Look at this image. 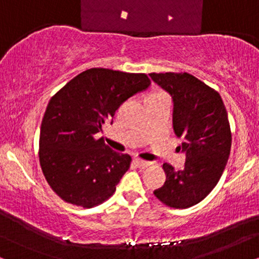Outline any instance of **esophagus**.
I'll list each match as a JSON object with an SVG mask.
<instances>
[{"label": "esophagus", "mask_w": 259, "mask_h": 259, "mask_svg": "<svg viewBox=\"0 0 259 259\" xmlns=\"http://www.w3.org/2000/svg\"><path fill=\"white\" fill-rule=\"evenodd\" d=\"M134 163H135L136 167H139V168H146L151 164V162H147V160H144L141 158H135L134 159Z\"/></svg>", "instance_id": "obj_1"}]
</instances>
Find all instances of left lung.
I'll return each mask as SVG.
<instances>
[{"label":"left lung","mask_w":259,"mask_h":259,"mask_svg":"<svg viewBox=\"0 0 259 259\" xmlns=\"http://www.w3.org/2000/svg\"><path fill=\"white\" fill-rule=\"evenodd\" d=\"M173 97V126L183 139L185 167L163 164L165 183L153 194L165 206L189 208L214 189L227 165L231 130L221 95L189 73H151ZM180 148V147H179Z\"/></svg>","instance_id":"left-lung-1"}]
</instances>
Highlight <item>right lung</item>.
<instances>
[{"instance_id":"obj_1","label":"right lung","mask_w":259,"mask_h":259,"mask_svg":"<svg viewBox=\"0 0 259 259\" xmlns=\"http://www.w3.org/2000/svg\"><path fill=\"white\" fill-rule=\"evenodd\" d=\"M150 84L144 73L91 68L51 97L41 123L38 159L59 198L92 208L114 194L132 157L113 151L97 134L121 103Z\"/></svg>"}]
</instances>
